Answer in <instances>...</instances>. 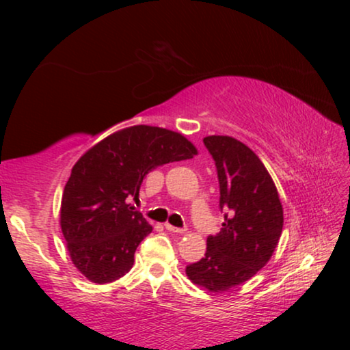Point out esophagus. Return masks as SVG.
<instances>
[{
  "label": "esophagus",
  "mask_w": 350,
  "mask_h": 350,
  "mask_svg": "<svg viewBox=\"0 0 350 350\" xmlns=\"http://www.w3.org/2000/svg\"><path fill=\"white\" fill-rule=\"evenodd\" d=\"M164 228H166L167 232H174V234H184V232H186V228L174 227V226H171V224H164Z\"/></svg>",
  "instance_id": "34e87169"
}]
</instances>
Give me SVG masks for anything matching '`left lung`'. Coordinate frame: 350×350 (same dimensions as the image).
Listing matches in <instances>:
<instances>
[{
    "label": "left lung",
    "mask_w": 350,
    "mask_h": 350,
    "mask_svg": "<svg viewBox=\"0 0 350 350\" xmlns=\"http://www.w3.org/2000/svg\"><path fill=\"white\" fill-rule=\"evenodd\" d=\"M215 161L222 228L207 237V252L186 267L192 283L212 293L239 286L271 258L283 230V207L267 167L232 136L204 138Z\"/></svg>",
    "instance_id": "1"
}]
</instances>
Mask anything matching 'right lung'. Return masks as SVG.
Masks as SVG:
<instances>
[{"label":"right lung","mask_w":350,"mask_h":350,"mask_svg":"<svg viewBox=\"0 0 350 350\" xmlns=\"http://www.w3.org/2000/svg\"><path fill=\"white\" fill-rule=\"evenodd\" d=\"M198 154L194 144L166 128L136 126L107 136L72 167L60 202V227L72 263L103 284L131 270L135 252L152 227L131 200L154 167Z\"/></svg>","instance_id":"obj_1"}]
</instances>
